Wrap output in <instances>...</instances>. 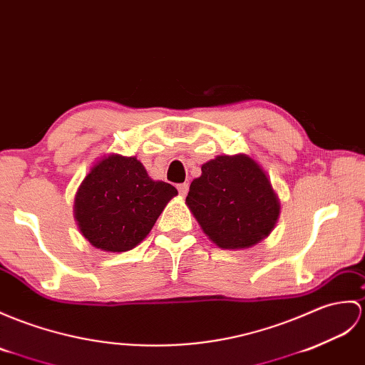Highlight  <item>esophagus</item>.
<instances>
[{"instance_id":"esophagus-1","label":"esophagus","mask_w":365,"mask_h":365,"mask_svg":"<svg viewBox=\"0 0 365 365\" xmlns=\"http://www.w3.org/2000/svg\"><path fill=\"white\" fill-rule=\"evenodd\" d=\"M177 190H179V194L182 197H185L186 194H188V190H190V185L188 183H180L179 186H177Z\"/></svg>"}]
</instances>
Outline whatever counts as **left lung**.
Here are the masks:
<instances>
[{"label":"left lung","mask_w":365,"mask_h":365,"mask_svg":"<svg viewBox=\"0 0 365 365\" xmlns=\"http://www.w3.org/2000/svg\"><path fill=\"white\" fill-rule=\"evenodd\" d=\"M186 205L208 240L225 250L250 249L267 238L282 210L266 171L245 154L203 163Z\"/></svg>","instance_id":"left-lung-1"}]
</instances>
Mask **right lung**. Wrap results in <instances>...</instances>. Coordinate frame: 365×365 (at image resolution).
Returning a JSON list of instances; mask_svg holds the SVG:
<instances>
[{
	"mask_svg": "<svg viewBox=\"0 0 365 365\" xmlns=\"http://www.w3.org/2000/svg\"><path fill=\"white\" fill-rule=\"evenodd\" d=\"M175 196L174 186L152 180L137 157L110 154L99 158L82 180L74 197V219L93 247L127 252L146 238Z\"/></svg>",
	"mask_w": 365,
	"mask_h": 365,
	"instance_id": "1",
	"label": "right lung"
}]
</instances>
